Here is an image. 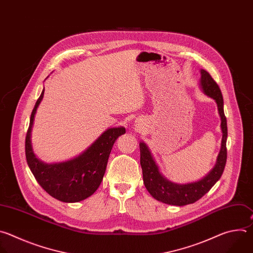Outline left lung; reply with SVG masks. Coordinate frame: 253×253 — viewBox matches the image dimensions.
<instances>
[{
  "label": "left lung",
  "instance_id": "obj_1",
  "mask_svg": "<svg viewBox=\"0 0 253 253\" xmlns=\"http://www.w3.org/2000/svg\"><path fill=\"white\" fill-rule=\"evenodd\" d=\"M200 87L207 95L215 100L221 120V146L213 169L204 178L194 182L184 184L171 182L161 173L159 167L156 164L153 156H151L147 145L143 141L139 142L140 166L142 169L144 186L151 196L167 205L182 207L195 203L207 192H209L221 177L226 164L227 124L223 111V97L218 84L207 71L200 70Z\"/></svg>",
  "mask_w": 253,
  "mask_h": 253
}]
</instances>
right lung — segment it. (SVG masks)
I'll use <instances>...</instances> for the list:
<instances>
[{"instance_id":"right-lung-1","label":"right lung","mask_w":253,"mask_h":253,"mask_svg":"<svg viewBox=\"0 0 253 253\" xmlns=\"http://www.w3.org/2000/svg\"><path fill=\"white\" fill-rule=\"evenodd\" d=\"M42 89L31 115L26 136V159L39 184L50 195L63 203H78L90 196L105 175L108 160L117 138L126 133L124 126L108 128L82 155L64 163L45 164L34 154L32 128L35 115L43 97Z\"/></svg>"}]
</instances>
